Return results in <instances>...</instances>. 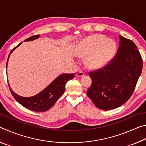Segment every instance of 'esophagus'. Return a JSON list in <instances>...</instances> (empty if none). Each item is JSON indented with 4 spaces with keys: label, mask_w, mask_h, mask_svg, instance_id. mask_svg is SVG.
<instances>
[{
    "label": "esophagus",
    "mask_w": 146,
    "mask_h": 146,
    "mask_svg": "<svg viewBox=\"0 0 146 146\" xmlns=\"http://www.w3.org/2000/svg\"><path fill=\"white\" fill-rule=\"evenodd\" d=\"M76 75L77 77H82V76H84L85 75V73L82 72V71H79V72L76 73Z\"/></svg>",
    "instance_id": "obj_1"
}]
</instances>
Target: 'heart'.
Segmentation results:
<instances>
[{"mask_svg": "<svg viewBox=\"0 0 146 146\" xmlns=\"http://www.w3.org/2000/svg\"><path fill=\"white\" fill-rule=\"evenodd\" d=\"M117 44L113 39L95 34L82 39L76 44L75 52L79 57H86L85 64L91 70L104 67L113 58Z\"/></svg>", "mask_w": 146, "mask_h": 146, "instance_id": "b5f03b06", "label": "heart"}]
</instances>
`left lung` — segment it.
<instances>
[{"label": "left lung", "mask_w": 146, "mask_h": 146, "mask_svg": "<svg viewBox=\"0 0 146 146\" xmlns=\"http://www.w3.org/2000/svg\"><path fill=\"white\" fill-rule=\"evenodd\" d=\"M115 58L105 67L90 72L88 97L98 109L111 110L129 99L142 73V58L132 40L120 35Z\"/></svg>", "instance_id": "8db88e82"}]
</instances>
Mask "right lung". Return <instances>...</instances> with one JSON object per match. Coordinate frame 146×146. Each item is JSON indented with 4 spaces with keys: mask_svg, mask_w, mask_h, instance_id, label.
<instances>
[{
    "mask_svg": "<svg viewBox=\"0 0 146 146\" xmlns=\"http://www.w3.org/2000/svg\"><path fill=\"white\" fill-rule=\"evenodd\" d=\"M39 38V35L32 36L31 37L26 39L24 42L32 41L36 40ZM22 43L19 44L18 46L13 48L11 51L8 56V60L6 64V70L8 66V60L12 52L17 47L21 45ZM75 77V75L68 73H63L57 76L52 82L49 84L47 87L41 91L36 95L29 97H24L17 95L11 90L8 82V85L11 93L17 102L21 104L24 108L36 112H44L49 110L52 108L53 105L56 103L62 94L64 93L66 89V84L69 80L73 79Z\"/></svg>",
    "mask_w": 146,
    "mask_h": 146,
    "instance_id": "add662e5",
    "label": "right lung"
}]
</instances>
